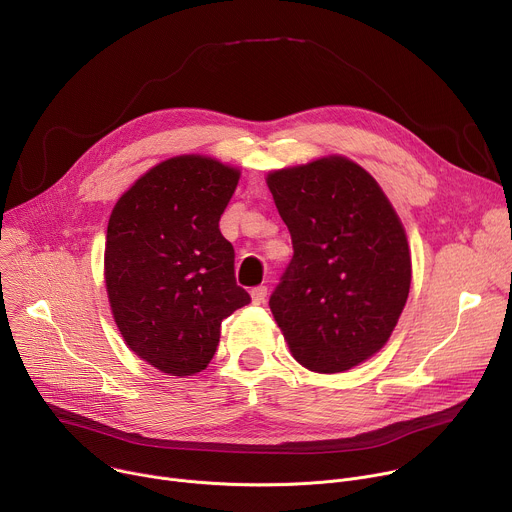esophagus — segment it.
Here are the masks:
<instances>
[{
  "label": "esophagus",
  "mask_w": 512,
  "mask_h": 512,
  "mask_svg": "<svg viewBox=\"0 0 512 512\" xmlns=\"http://www.w3.org/2000/svg\"><path fill=\"white\" fill-rule=\"evenodd\" d=\"M251 298H253V304H263L265 298H267V288L265 286H257L251 290Z\"/></svg>",
  "instance_id": "1"
}]
</instances>
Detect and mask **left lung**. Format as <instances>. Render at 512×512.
<instances>
[{"instance_id":"obj_1","label":"left lung","mask_w":512,"mask_h":512,"mask_svg":"<svg viewBox=\"0 0 512 512\" xmlns=\"http://www.w3.org/2000/svg\"><path fill=\"white\" fill-rule=\"evenodd\" d=\"M294 255L269 298L292 355L337 374L378 353L410 290L404 228L376 179L345 157L267 177Z\"/></svg>"}]
</instances>
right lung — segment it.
<instances>
[{
  "instance_id": "right-lung-1",
  "label": "right lung",
  "mask_w": 512,
  "mask_h": 512,
  "mask_svg": "<svg viewBox=\"0 0 512 512\" xmlns=\"http://www.w3.org/2000/svg\"><path fill=\"white\" fill-rule=\"evenodd\" d=\"M237 183L239 171L214 159L173 157L112 210L104 265L114 320L126 345L163 374L202 371L220 322L251 302L218 228Z\"/></svg>"
}]
</instances>
